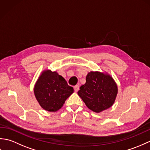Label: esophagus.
Returning a JSON list of instances; mask_svg holds the SVG:
<instances>
[{
	"label": "esophagus",
	"mask_w": 150,
	"mask_h": 150,
	"mask_svg": "<svg viewBox=\"0 0 150 150\" xmlns=\"http://www.w3.org/2000/svg\"><path fill=\"white\" fill-rule=\"evenodd\" d=\"M79 90V85H76L74 86V90L75 92H77Z\"/></svg>",
	"instance_id": "1"
}]
</instances>
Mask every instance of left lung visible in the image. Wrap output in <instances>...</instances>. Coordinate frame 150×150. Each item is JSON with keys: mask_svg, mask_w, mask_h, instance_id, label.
<instances>
[{"mask_svg": "<svg viewBox=\"0 0 150 150\" xmlns=\"http://www.w3.org/2000/svg\"><path fill=\"white\" fill-rule=\"evenodd\" d=\"M117 93V85L110 74L90 71L77 93L89 109L100 113L113 106Z\"/></svg>", "mask_w": 150, "mask_h": 150, "instance_id": "obj_1", "label": "left lung"}]
</instances>
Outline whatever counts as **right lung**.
<instances>
[{"instance_id":"right-lung-1","label":"right lung","mask_w":150,"mask_h":150,"mask_svg":"<svg viewBox=\"0 0 150 150\" xmlns=\"http://www.w3.org/2000/svg\"><path fill=\"white\" fill-rule=\"evenodd\" d=\"M34 95L41 108L55 112L73 93V88L57 71L45 69L42 71L34 86Z\"/></svg>"}]
</instances>
